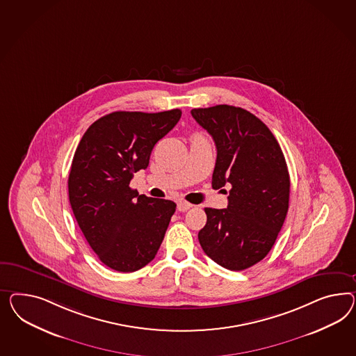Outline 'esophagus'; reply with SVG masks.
<instances>
[{
	"instance_id": "esophagus-1",
	"label": "esophagus",
	"mask_w": 356,
	"mask_h": 356,
	"mask_svg": "<svg viewBox=\"0 0 356 356\" xmlns=\"http://www.w3.org/2000/svg\"><path fill=\"white\" fill-rule=\"evenodd\" d=\"M191 207H193L192 203L186 202V201H179L177 202V210L179 211H188Z\"/></svg>"
}]
</instances>
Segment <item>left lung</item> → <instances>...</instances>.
I'll list each match as a JSON object with an SVG mask.
<instances>
[{
  "label": "left lung",
  "mask_w": 356,
  "mask_h": 356,
  "mask_svg": "<svg viewBox=\"0 0 356 356\" xmlns=\"http://www.w3.org/2000/svg\"><path fill=\"white\" fill-rule=\"evenodd\" d=\"M191 113L216 145L212 188H231L227 209H204L198 240L221 267L249 268L266 258L288 213L285 156L268 127L248 110L216 105Z\"/></svg>",
  "instance_id": "1"
}]
</instances>
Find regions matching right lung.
Instances as JSON below:
<instances>
[{
  "label": "right lung",
  "mask_w": 356,
  "mask_h": 356,
  "mask_svg": "<svg viewBox=\"0 0 356 356\" xmlns=\"http://www.w3.org/2000/svg\"><path fill=\"white\" fill-rule=\"evenodd\" d=\"M180 118L179 108L115 111L96 120L77 145L68 198L89 246L108 268L135 272L159 250L176 203L140 195L129 183Z\"/></svg>",
  "instance_id": "1"
}]
</instances>
